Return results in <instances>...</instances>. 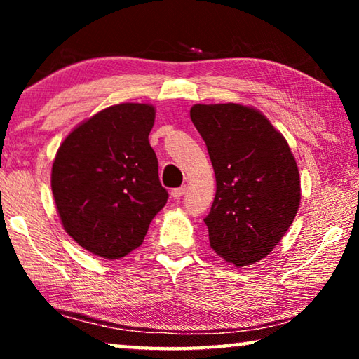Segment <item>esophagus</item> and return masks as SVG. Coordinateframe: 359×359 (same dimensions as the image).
Wrapping results in <instances>:
<instances>
[{
  "label": "esophagus",
  "mask_w": 359,
  "mask_h": 359,
  "mask_svg": "<svg viewBox=\"0 0 359 359\" xmlns=\"http://www.w3.org/2000/svg\"><path fill=\"white\" fill-rule=\"evenodd\" d=\"M185 191H187V187H185V185H182V187H179V188H172V190H171V196H172L174 199H180V198L185 194Z\"/></svg>",
  "instance_id": "34e87169"
}]
</instances>
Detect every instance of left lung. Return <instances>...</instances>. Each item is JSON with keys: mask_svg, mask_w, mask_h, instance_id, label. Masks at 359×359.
Returning a JSON list of instances; mask_svg holds the SVG:
<instances>
[{"mask_svg": "<svg viewBox=\"0 0 359 359\" xmlns=\"http://www.w3.org/2000/svg\"><path fill=\"white\" fill-rule=\"evenodd\" d=\"M193 125L208 145L217 193L204 223L218 257L242 267L272 252L301 201L288 142L263 114L234 104H196Z\"/></svg>", "mask_w": 359, "mask_h": 359, "instance_id": "left-lung-1", "label": "left lung"}]
</instances>
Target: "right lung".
Wrapping results in <instances>:
<instances>
[{
	"instance_id": "add662e5",
	"label": "right lung",
	"mask_w": 359,
	"mask_h": 359,
	"mask_svg": "<svg viewBox=\"0 0 359 359\" xmlns=\"http://www.w3.org/2000/svg\"><path fill=\"white\" fill-rule=\"evenodd\" d=\"M155 109L125 102L69 133L52 166L63 228L85 250L118 259L144 242L169 194L158 179L149 135Z\"/></svg>"
}]
</instances>
